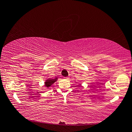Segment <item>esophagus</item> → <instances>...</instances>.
Returning <instances> with one entry per match:
<instances>
[{"label":"esophagus","mask_w":132,"mask_h":132,"mask_svg":"<svg viewBox=\"0 0 132 132\" xmlns=\"http://www.w3.org/2000/svg\"><path fill=\"white\" fill-rule=\"evenodd\" d=\"M64 79H69V77H64Z\"/></svg>","instance_id":"esophagus-1"}]
</instances>
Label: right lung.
Listing matches in <instances>:
<instances>
[{
	"label": "right lung",
	"mask_w": 132,
	"mask_h": 132,
	"mask_svg": "<svg viewBox=\"0 0 132 132\" xmlns=\"http://www.w3.org/2000/svg\"><path fill=\"white\" fill-rule=\"evenodd\" d=\"M58 78H55L54 79H47V80H46L45 82V87L46 88H49V87L51 86L53 83H54L57 80Z\"/></svg>",
	"instance_id": "1"
}]
</instances>
